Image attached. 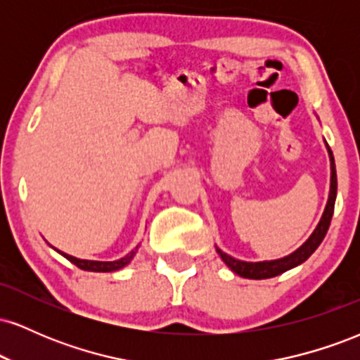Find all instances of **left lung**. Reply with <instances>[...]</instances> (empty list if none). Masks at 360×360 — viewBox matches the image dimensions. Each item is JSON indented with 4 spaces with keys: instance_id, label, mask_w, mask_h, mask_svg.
<instances>
[{
    "instance_id": "1",
    "label": "left lung",
    "mask_w": 360,
    "mask_h": 360,
    "mask_svg": "<svg viewBox=\"0 0 360 360\" xmlns=\"http://www.w3.org/2000/svg\"><path fill=\"white\" fill-rule=\"evenodd\" d=\"M328 148V155H330V167H332V181H330V194H328V201H326L323 217H321L320 223L315 229V232L311 233V237L308 238L303 245L300 247L298 250L292 252L291 255L284 259H278V260H266V262H243V260H237L233 257H230L229 254L221 252L220 249H217L220 257L223 259V262L232 269L235 274L242 276V278L247 279H269L274 278V276L283 274L292 267L300 266L307 260L309 255L313 254L318 249L321 240L325 238L326 232H328L330 221H332L333 217V208H335V198H337V171H335V160H333V154L332 148L326 146Z\"/></svg>"
}]
</instances>
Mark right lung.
<instances>
[{
	"mask_svg": "<svg viewBox=\"0 0 360 360\" xmlns=\"http://www.w3.org/2000/svg\"><path fill=\"white\" fill-rule=\"evenodd\" d=\"M135 252L137 249L131 250L130 254H127L125 257L118 259V260H113V262H100V260H84V259H77V257H72V255L69 254H64V252H60L62 255H64L65 259L71 260L72 264H76L77 267L82 271H93V272H111V271H117V269H122L123 266H127L128 262H130L131 259H134Z\"/></svg>",
	"mask_w": 360,
	"mask_h": 360,
	"instance_id": "add662e5",
	"label": "right lung"
}]
</instances>
